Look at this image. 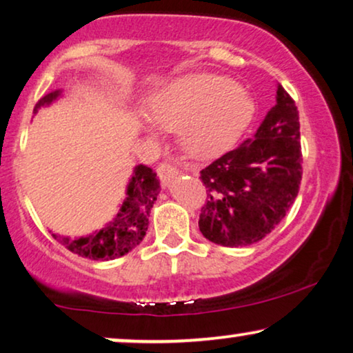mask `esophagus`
<instances>
[{"label":"esophagus","instance_id":"esophagus-1","mask_svg":"<svg viewBox=\"0 0 353 353\" xmlns=\"http://www.w3.org/2000/svg\"><path fill=\"white\" fill-rule=\"evenodd\" d=\"M157 173H159V176H161L163 185H168V183H170L173 178L180 173V170H178L175 165H172L170 162H162L161 165L157 167Z\"/></svg>","mask_w":353,"mask_h":353}]
</instances>
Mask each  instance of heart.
I'll list each match as a JSON object with an SVG mask.
<instances>
[{"label": "heart", "mask_w": 353, "mask_h": 353, "mask_svg": "<svg viewBox=\"0 0 353 353\" xmlns=\"http://www.w3.org/2000/svg\"><path fill=\"white\" fill-rule=\"evenodd\" d=\"M255 110L248 90L230 77L205 72L176 77L149 101L152 122L165 130L180 128L183 148L201 157L228 151L250 127Z\"/></svg>", "instance_id": "b5f03b06"}]
</instances>
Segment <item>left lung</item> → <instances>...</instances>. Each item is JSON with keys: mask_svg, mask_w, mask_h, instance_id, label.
I'll return each mask as SVG.
<instances>
[{"mask_svg": "<svg viewBox=\"0 0 353 353\" xmlns=\"http://www.w3.org/2000/svg\"><path fill=\"white\" fill-rule=\"evenodd\" d=\"M301 162L299 110L278 83L276 104L254 137L201 170L209 191L199 215L201 233L225 248L259 243L296 201Z\"/></svg>", "mask_w": 353, "mask_h": 353, "instance_id": "left-lung-1", "label": "left lung"}]
</instances>
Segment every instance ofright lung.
Instances as JSON below:
<instances>
[{
  "mask_svg": "<svg viewBox=\"0 0 353 353\" xmlns=\"http://www.w3.org/2000/svg\"><path fill=\"white\" fill-rule=\"evenodd\" d=\"M62 96V90H54L38 101L33 114L41 108H48ZM161 192V183L151 167L139 163L130 176L125 199L109 223L85 236L69 238L52 233L57 243L80 257L91 260H114L128 254L139 245L146 236L149 214Z\"/></svg>",
  "mask_w": 353,
  "mask_h": 353,
  "instance_id": "add662e5",
  "label": "right lung"
}]
</instances>
